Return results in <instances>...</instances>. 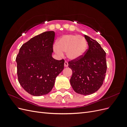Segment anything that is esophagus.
I'll list each match as a JSON object with an SVG mask.
<instances>
[{
	"label": "esophagus",
	"instance_id": "obj_1",
	"mask_svg": "<svg viewBox=\"0 0 127 127\" xmlns=\"http://www.w3.org/2000/svg\"><path fill=\"white\" fill-rule=\"evenodd\" d=\"M64 66L65 67H67L68 66V63L67 61H65L64 63Z\"/></svg>",
	"mask_w": 127,
	"mask_h": 127
}]
</instances>
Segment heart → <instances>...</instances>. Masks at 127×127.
Returning a JSON list of instances; mask_svg holds the SVG:
<instances>
[{
	"label": "heart",
	"instance_id": "heart-1",
	"mask_svg": "<svg viewBox=\"0 0 127 127\" xmlns=\"http://www.w3.org/2000/svg\"><path fill=\"white\" fill-rule=\"evenodd\" d=\"M87 43L85 37L74 34H66L60 37L54 47V50L59 56L67 52V56L71 60L80 58L85 53Z\"/></svg>",
	"mask_w": 127,
	"mask_h": 127
}]
</instances>
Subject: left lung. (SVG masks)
<instances>
[{"instance_id":"obj_1","label":"left lung","mask_w":127,"mask_h":127,"mask_svg":"<svg viewBox=\"0 0 127 127\" xmlns=\"http://www.w3.org/2000/svg\"><path fill=\"white\" fill-rule=\"evenodd\" d=\"M88 49L82 57L68 62L72 71L70 82L77 93L92 94L103 83L107 69L106 53L98 42L84 35Z\"/></svg>"}]
</instances>
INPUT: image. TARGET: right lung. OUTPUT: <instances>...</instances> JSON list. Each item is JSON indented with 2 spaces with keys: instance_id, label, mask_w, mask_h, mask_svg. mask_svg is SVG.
<instances>
[{
  "instance_id": "add662e5",
  "label": "right lung",
  "mask_w": 127,
  "mask_h": 127,
  "mask_svg": "<svg viewBox=\"0 0 127 127\" xmlns=\"http://www.w3.org/2000/svg\"><path fill=\"white\" fill-rule=\"evenodd\" d=\"M55 33L47 31L22 45L17 55L18 82L33 96L47 94L54 86L57 76L64 68V59L52 57Z\"/></svg>"
}]
</instances>
